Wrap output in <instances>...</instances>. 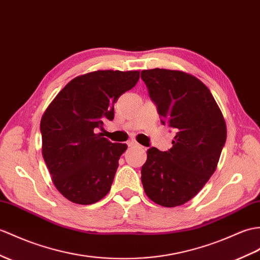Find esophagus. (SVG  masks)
<instances>
[{
	"instance_id": "34e87169",
	"label": "esophagus",
	"mask_w": 260,
	"mask_h": 260,
	"mask_svg": "<svg viewBox=\"0 0 260 260\" xmlns=\"http://www.w3.org/2000/svg\"><path fill=\"white\" fill-rule=\"evenodd\" d=\"M127 145H128V147H138V148H142L143 146L142 145H140L138 144L136 141H134V140H131V141H128L127 142Z\"/></svg>"
}]
</instances>
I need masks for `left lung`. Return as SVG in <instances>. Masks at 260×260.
Returning a JSON list of instances; mask_svg holds the SVG:
<instances>
[{
    "label": "left lung",
    "mask_w": 260,
    "mask_h": 260,
    "mask_svg": "<svg viewBox=\"0 0 260 260\" xmlns=\"http://www.w3.org/2000/svg\"><path fill=\"white\" fill-rule=\"evenodd\" d=\"M141 77L161 124L176 133L170 150H147L142 167L145 194L160 206H180L195 197L216 171L227 136L225 119L197 77L165 69L144 70Z\"/></svg>",
    "instance_id": "1"
}]
</instances>
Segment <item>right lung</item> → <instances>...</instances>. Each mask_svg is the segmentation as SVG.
Returning a JSON list of instances; mask_svg holds the SVG:
<instances>
[{
    "instance_id": "obj_1",
    "label": "right lung",
    "mask_w": 260,
    "mask_h": 260,
    "mask_svg": "<svg viewBox=\"0 0 260 260\" xmlns=\"http://www.w3.org/2000/svg\"><path fill=\"white\" fill-rule=\"evenodd\" d=\"M140 80L138 71H95L75 77L41 119L42 155L56 189L70 202L90 205L111 189L127 145L103 137V120Z\"/></svg>"
}]
</instances>
